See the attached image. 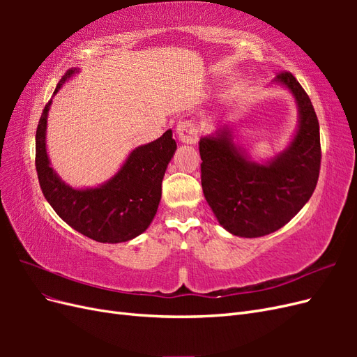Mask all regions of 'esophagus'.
Returning <instances> with one entry per match:
<instances>
[{
	"mask_svg": "<svg viewBox=\"0 0 357 357\" xmlns=\"http://www.w3.org/2000/svg\"><path fill=\"white\" fill-rule=\"evenodd\" d=\"M177 135L183 144H195L198 142L197 126L192 121H181L177 125Z\"/></svg>",
	"mask_w": 357,
	"mask_h": 357,
	"instance_id": "obj_1",
	"label": "esophagus"
}]
</instances>
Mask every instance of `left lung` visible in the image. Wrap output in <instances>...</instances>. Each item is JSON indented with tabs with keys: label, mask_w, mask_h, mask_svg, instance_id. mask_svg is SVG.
Listing matches in <instances>:
<instances>
[{
	"label": "left lung",
	"mask_w": 357,
	"mask_h": 357,
	"mask_svg": "<svg viewBox=\"0 0 357 357\" xmlns=\"http://www.w3.org/2000/svg\"><path fill=\"white\" fill-rule=\"evenodd\" d=\"M294 96L298 123L287 146L256 162L236 143L229 125L201 135V183L215 219L232 235L257 238L290 222L316 189L320 171L319 121L305 91L290 73L271 82Z\"/></svg>",
	"instance_id": "8db88e82"
}]
</instances>
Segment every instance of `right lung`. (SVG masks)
Listing matches in <instances>:
<instances>
[{
    "instance_id": "1",
    "label": "right lung",
    "mask_w": 357,
    "mask_h": 357,
    "mask_svg": "<svg viewBox=\"0 0 357 357\" xmlns=\"http://www.w3.org/2000/svg\"><path fill=\"white\" fill-rule=\"evenodd\" d=\"M80 68L68 70L53 96ZM52 100L43 110L36 134V168L43 195L73 229L98 243H125L142 235L156 215L162 180L177 144L168 129L152 143L132 149L114 176L92 188H73L63 181L47 153V117Z\"/></svg>"
}]
</instances>
